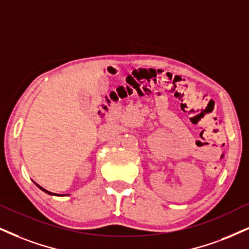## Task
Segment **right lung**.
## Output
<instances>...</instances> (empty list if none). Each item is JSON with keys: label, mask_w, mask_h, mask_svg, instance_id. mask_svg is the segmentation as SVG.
<instances>
[{"label": "right lung", "mask_w": 249, "mask_h": 249, "mask_svg": "<svg viewBox=\"0 0 249 249\" xmlns=\"http://www.w3.org/2000/svg\"><path fill=\"white\" fill-rule=\"evenodd\" d=\"M40 188H41V187H40ZM42 190H44V192H46V193H48V194H52V193L51 192H47V190H45L44 188H41ZM53 195H55V194H53Z\"/></svg>", "instance_id": "obj_1"}]
</instances>
